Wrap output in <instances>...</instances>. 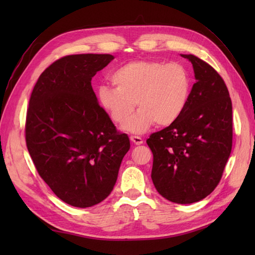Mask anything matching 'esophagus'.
<instances>
[{"mask_svg":"<svg viewBox=\"0 0 255 255\" xmlns=\"http://www.w3.org/2000/svg\"><path fill=\"white\" fill-rule=\"evenodd\" d=\"M130 140H131V142L134 143L136 145H140V144L143 143V140L140 138V137H138V136H131Z\"/></svg>","mask_w":255,"mask_h":255,"instance_id":"esophagus-1","label":"esophagus"}]
</instances>
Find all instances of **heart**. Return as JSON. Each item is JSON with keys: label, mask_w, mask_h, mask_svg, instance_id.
<instances>
[{"label": "heart", "mask_w": 255, "mask_h": 255, "mask_svg": "<svg viewBox=\"0 0 255 255\" xmlns=\"http://www.w3.org/2000/svg\"><path fill=\"white\" fill-rule=\"evenodd\" d=\"M116 89L100 86L97 100L116 125L128 120L137 105V114L124 130L142 133L156 123L174 124L185 111L191 94V79L180 63L133 61L117 69L111 77Z\"/></svg>", "instance_id": "b5f03b06"}]
</instances>
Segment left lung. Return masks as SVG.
Returning <instances> with one entry per match:
<instances>
[{"label": "left lung", "instance_id": "obj_1", "mask_svg": "<svg viewBox=\"0 0 255 255\" xmlns=\"http://www.w3.org/2000/svg\"><path fill=\"white\" fill-rule=\"evenodd\" d=\"M193 64L194 83L185 111L147 140L153 153L151 178L156 191L176 204H192L214 191L232 148V104L217 71L202 59Z\"/></svg>", "mask_w": 255, "mask_h": 255}]
</instances>
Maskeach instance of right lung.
<instances>
[{
	"label": "right lung",
	"mask_w": 255,
	"mask_h": 255,
	"mask_svg": "<svg viewBox=\"0 0 255 255\" xmlns=\"http://www.w3.org/2000/svg\"><path fill=\"white\" fill-rule=\"evenodd\" d=\"M114 58L84 53L59 59L41 73L29 100L27 149L42 180L74 207H91L111 194L130 148L91 84Z\"/></svg>",
	"instance_id": "add662e5"
}]
</instances>
